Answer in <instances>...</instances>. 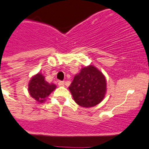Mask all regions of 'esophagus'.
<instances>
[{
    "label": "esophagus",
    "instance_id": "esophagus-1",
    "mask_svg": "<svg viewBox=\"0 0 149 149\" xmlns=\"http://www.w3.org/2000/svg\"><path fill=\"white\" fill-rule=\"evenodd\" d=\"M58 84H59V86H60V87H64V85H65V81H59V82H58Z\"/></svg>",
    "mask_w": 149,
    "mask_h": 149
}]
</instances>
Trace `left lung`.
<instances>
[{
	"label": "left lung",
	"mask_w": 149,
	"mask_h": 149,
	"mask_svg": "<svg viewBox=\"0 0 149 149\" xmlns=\"http://www.w3.org/2000/svg\"><path fill=\"white\" fill-rule=\"evenodd\" d=\"M75 102L82 107L96 106L107 93V80L102 72L93 65L81 68L69 87Z\"/></svg>",
	"instance_id": "1"
}]
</instances>
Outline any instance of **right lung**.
Masks as SVG:
<instances>
[{"label":"right lung","mask_w":149,"mask_h":149,"mask_svg":"<svg viewBox=\"0 0 149 149\" xmlns=\"http://www.w3.org/2000/svg\"><path fill=\"white\" fill-rule=\"evenodd\" d=\"M56 88L54 83L45 81V76L41 73L33 76L29 83L28 90L30 95L38 103H44L50 94Z\"/></svg>","instance_id":"1"}]
</instances>
